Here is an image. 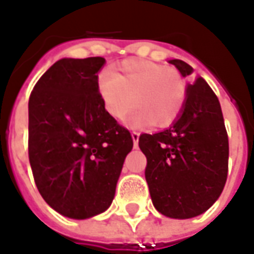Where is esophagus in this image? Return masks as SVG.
Here are the masks:
<instances>
[{
  "mask_svg": "<svg viewBox=\"0 0 254 254\" xmlns=\"http://www.w3.org/2000/svg\"><path fill=\"white\" fill-rule=\"evenodd\" d=\"M131 138H132V142H134V147H137V144H138V138H140V132L132 131Z\"/></svg>",
  "mask_w": 254,
  "mask_h": 254,
  "instance_id": "1",
  "label": "esophagus"
}]
</instances>
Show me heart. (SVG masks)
I'll return each instance as SVG.
<instances>
[{
	"label": "heart",
	"mask_w": 254,
	"mask_h": 254,
	"mask_svg": "<svg viewBox=\"0 0 254 254\" xmlns=\"http://www.w3.org/2000/svg\"><path fill=\"white\" fill-rule=\"evenodd\" d=\"M106 112L122 119L132 103L130 126L167 127L180 117L187 100V84L178 70L144 59L123 62L116 72H103L97 80Z\"/></svg>",
	"instance_id": "obj_1"
}]
</instances>
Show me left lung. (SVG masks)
Here are the masks:
<instances>
[{"label":"left lung","mask_w":254,"mask_h":254,"mask_svg":"<svg viewBox=\"0 0 254 254\" xmlns=\"http://www.w3.org/2000/svg\"><path fill=\"white\" fill-rule=\"evenodd\" d=\"M185 77L193 69L170 61ZM138 145L147 157L145 180L152 203L174 219H190L208 210L228 178L229 140L216 94L202 77L187 87V100L170 128L141 134Z\"/></svg>","instance_id":"left-lung-1"}]
</instances>
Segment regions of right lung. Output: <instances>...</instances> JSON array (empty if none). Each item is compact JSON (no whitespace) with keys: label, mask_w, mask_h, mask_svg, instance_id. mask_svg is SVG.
I'll use <instances>...</instances> for the list:
<instances>
[{"label":"right lung","mask_w":254,"mask_h":254,"mask_svg":"<svg viewBox=\"0 0 254 254\" xmlns=\"http://www.w3.org/2000/svg\"><path fill=\"white\" fill-rule=\"evenodd\" d=\"M104 58H64L36 82L28 103L35 184L61 215L87 219L112 205L132 138L97 90Z\"/></svg>","instance_id":"obj_1"}]
</instances>
